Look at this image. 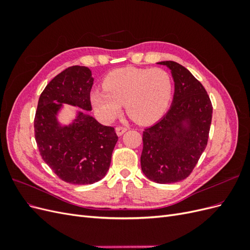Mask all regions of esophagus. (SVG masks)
<instances>
[{"instance_id":"obj_1","label":"esophagus","mask_w":250,"mask_h":250,"mask_svg":"<svg viewBox=\"0 0 250 250\" xmlns=\"http://www.w3.org/2000/svg\"><path fill=\"white\" fill-rule=\"evenodd\" d=\"M126 131H127V128L126 127L119 126V127L116 128V132H117V134L119 135V137H121V135H123Z\"/></svg>"}]
</instances>
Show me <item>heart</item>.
Returning a JSON list of instances; mask_svg holds the SVG:
<instances>
[{"instance_id":"1","label":"heart","mask_w":250,"mask_h":250,"mask_svg":"<svg viewBox=\"0 0 250 250\" xmlns=\"http://www.w3.org/2000/svg\"><path fill=\"white\" fill-rule=\"evenodd\" d=\"M104 88L90 94V102L102 119L117 118L123 104L128 115L140 124L156 121L168 106L172 94L170 75L163 69L123 67L110 72Z\"/></svg>"}]
</instances>
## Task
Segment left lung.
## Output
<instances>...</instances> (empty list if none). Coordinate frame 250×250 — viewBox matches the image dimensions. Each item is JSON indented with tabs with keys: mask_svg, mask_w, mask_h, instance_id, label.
Returning <instances> with one entry per match:
<instances>
[{
	"mask_svg": "<svg viewBox=\"0 0 250 250\" xmlns=\"http://www.w3.org/2000/svg\"><path fill=\"white\" fill-rule=\"evenodd\" d=\"M171 71L174 96L170 109L143 131L141 167L157 184H173L190 175L207 147L213 106L206 88L175 62H161Z\"/></svg>",
	"mask_w": 250,
	"mask_h": 250,
	"instance_id": "8db88e82",
	"label": "left lung"
}]
</instances>
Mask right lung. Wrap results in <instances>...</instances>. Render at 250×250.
Instances as JSON below:
<instances>
[{
	"instance_id": "right-lung-1",
	"label": "right lung",
	"mask_w": 250,
	"mask_h": 250,
	"mask_svg": "<svg viewBox=\"0 0 250 250\" xmlns=\"http://www.w3.org/2000/svg\"><path fill=\"white\" fill-rule=\"evenodd\" d=\"M93 84L88 67H67L44 87L35 113V140L42 160L60 179L72 185H92L106 175L118 142L115 128L87 113L92 110ZM63 104L83 109L67 125L57 118Z\"/></svg>"
}]
</instances>
